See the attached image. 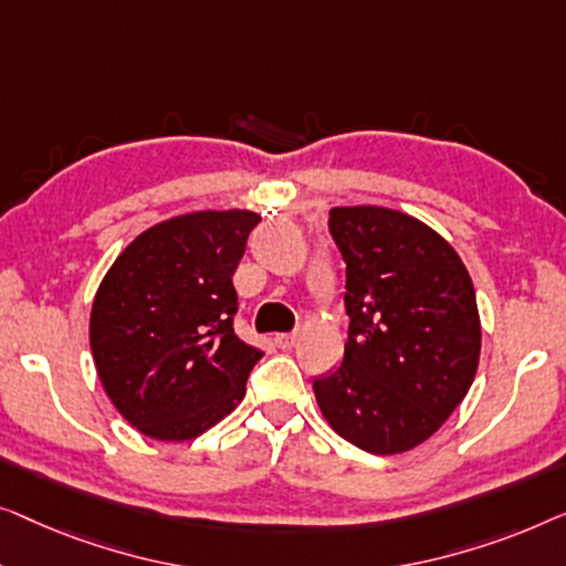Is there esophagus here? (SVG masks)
<instances>
[{"label":"esophagus","instance_id":"obj_1","mask_svg":"<svg viewBox=\"0 0 566 566\" xmlns=\"http://www.w3.org/2000/svg\"><path fill=\"white\" fill-rule=\"evenodd\" d=\"M274 344L280 348H292L294 344H297V333H276Z\"/></svg>","mask_w":566,"mask_h":566}]
</instances>
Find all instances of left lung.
<instances>
[{
	"label": "left lung",
	"mask_w": 566,
	"mask_h": 566,
	"mask_svg": "<svg viewBox=\"0 0 566 566\" xmlns=\"http://www.w3.org/2000/svg\"><path fill=\"white\" fill-rule=\"evenodd\" d=\"M346 261L348 338L336 371L313 379L333 431L369 453H402L439 431L472 387L480 313L459 253L410 214L333 207Z\"/></svg>",
	"instance_id": "obj_1"
}]
</instances>
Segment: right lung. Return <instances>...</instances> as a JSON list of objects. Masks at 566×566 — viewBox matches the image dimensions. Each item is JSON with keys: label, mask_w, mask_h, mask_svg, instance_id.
Here are the masks:
<instances>
[{"label": "right lung", "mask_w": 566, "mask_h": 566, "mask_svg": "<svg viewBox=\"0 0 566 566\" xmlns=\"http://www.w3.org/2000/svg\"><path fill=\"white\" fill-rule=\"evenodd\" d=\"M249 210L179 214L140 233L102 280L90 344L102 387L156 441L205 433L243 400L259 348L235 336L233 274Z\"/></svg>", "instance_id": "add662e5"}]
</instances>
